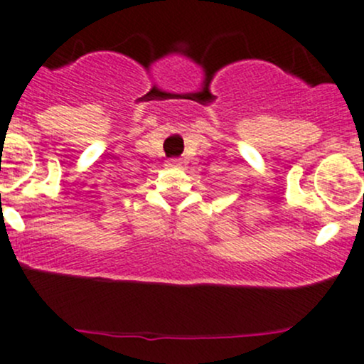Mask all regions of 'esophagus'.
Segmentation results:
<instances>
[{
  "label": "esophagus",
  "mask_w": 364,
  "mask_h": 364,
  "mask_svg": "<svg viewBox=\"0 0 364 364\" xmlns=\"http://www.w3.org/2000/svg\"><path fill=\"white\" fill-rule=\"evenodd\" d=\"M166 166H167V167H178V166H181V160L171 159V160H167Z\"/></svg>",
  "instance_id": "34e87169"
}]
</instances>
